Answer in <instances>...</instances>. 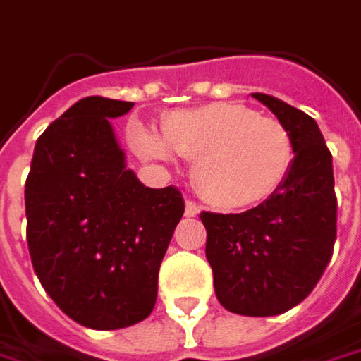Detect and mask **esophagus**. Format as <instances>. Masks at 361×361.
I'll return each instance as SVG.
<instances>
[{
	"mask_svg": "<svg viewBox=\"0 0 361 361\" xmlns=\"http://www.w3.org/2000/svg\"><path fill=\"white\" fill-rule=\"evenodd\" d=\"M197 214H200V206H197L196 202H185V216L188 218H196Z\"/></svg>",
	"mask_w": 361,
	"mask_h": 361,
	"instance_id": "obj_1",
	"label": "esophagus"
}]
</instances>
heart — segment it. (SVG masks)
<instances>
[{
	"mask_svg": "<svg viewBox=\"0 0 361 361\" xmlns=\"http://www.w3.org/2000/svg\"><path fill=\"white\" fill-rule=\"evenodd\" d=\"M135 145L157 161H169L171 153L194 159L196 190L222 210L264 202L281 188L293 164L285 125L238 102L176 111L164 118L161 137L137 129Z\"/></svg>",
	"mask_w": 361,
	"mask_h": 361,
	"instance_id": "b5f03b06",
	"label": "heart"
}]
</instances>
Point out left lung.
Segmentation results:
<instances>
[{
  "mask_svg": "<svg viewBox=\"0 0 361 361\" xmlns=\"http://www.w3.org/2000/svg\"><path fill=\"white\" fill-rule=\"evenodd\" d=\"M293 141V164L281 188L243 214L202 212L206 259L220 305L248 317H271L299 305L334 252L337 200L334 165L323 135L307 113L252 92Z\"/></svg>",
  "mask_w": 361,
  "mask_h": 361,
  "instance_id": "left-lung-1",
  "label": "left lung"
}]
</instances>
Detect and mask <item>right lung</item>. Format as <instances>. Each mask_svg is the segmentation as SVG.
Returning <instances> with one entry per match:
<instances>
[{"mask_svg":"<svg viewBox=\"0 0 361 361\" xmlns=\"http://www.w3.org/2000/svg\"><path fill=\"white\" fill-rule=\"evenodd\" d=\"M133 102H74L34 147L25 180L27 248L44 290L90 329L143 322L157 274L183 216L180 190L141 183L127 167L111 118Z\"/></svg>","mask_w":361,"mask_h":361,"instance_id":"1","label":"right lung"}]
</instances>
